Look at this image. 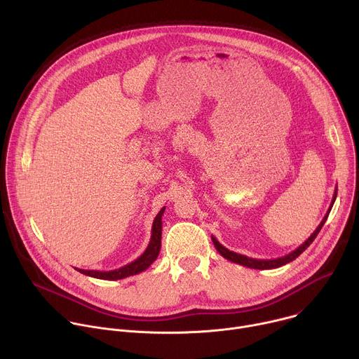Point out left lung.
Returning a JSON list of instances; mask_svg holds the SVG:
<instances>
[{
	"mask_svg": "<svg viewBox=\"0 0 359 359\" xmlns=\"http://www.w3.org/2000/svg\"><path fill=\"white\" fill-rule=\"evenodd\" d=\"M337 190H338V189H335V193H334V196H332V200H331V204H330V209H328L327 215L324 216L323 222L318 224V227L316 229V231H314L309 238H306V240H305L299 247H297V248H295L294 251H291L290 254L284 255V257L273 259V260H259V259H251V257H247V255H243V254H238V252L230 251V250H229V248H226L223 244H220V243H219V240H217L215 236H212L213 244H215V247L217 248V251L223 255L224 259H227L229 262L237 263V264H240V266L248 267V269H255V270H271V269H278V267H281V266H285L287 263H291L292 260H295V259L298 257V255H299L304 250H306V247H309V245L316 240V237L318 236L320 230L323 229L324 223L327 222V217H328V215H330V212H331V209H332V206H334V201H335V198H337Z\"/></svg>",
	"mask_w": 359,
	"mask_h": 359,
	"instance_id": "obj_1",
	"label": "left lung"
}]
</instances>
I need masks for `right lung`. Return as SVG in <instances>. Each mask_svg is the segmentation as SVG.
Wrapping results in <instances>:
<instances>
[{
  "label": "right lung",
  "instance_id": "add662e5",
  "mask_svg": "<svg viewBox=\"0 0 359 359\" xmlns=\"http://www.w3.org/2000/svg\"><path fill=\"white\" fill-rule=\"evenodd\" d=\"M163 208L158 216L153 220V226H151V236H150V241L146 247V250L143 251V254L140 257H137L136 260H133L132 263L116 269V270H111V271H97V270H82V269H75L79 273L93 277V278H99V280H122L130 276H136L142 271H144L153 262L158 259L159 251H161V244H162V216L165 213Z\"/></svg>",
  "mask_w": 359,
  "mask_h": 359
}]
</instances>
